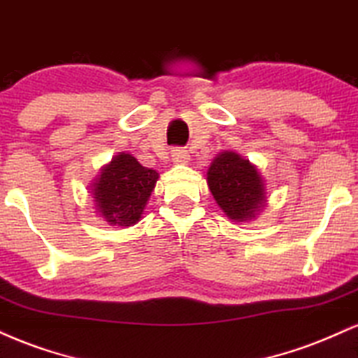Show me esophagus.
<instances>
[{"instance_id":"obj_1","label":"esophagus","mask_w":358,"mask_h":358,"mask_svg":"<svg viewBox=\"0 0 358 358\" xmlns=\"http://www.w3.org/2000/svg\"><path fill=\"white\" fill-rule=\"evenodd\" d=\"M172 161L176 164H186L189 162V152L182 147H176V149H172Z\"/></svg>"}]
</instances>
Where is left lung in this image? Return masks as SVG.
Masks as SVG:
<instances>
[{"mask_svg":"<svg viewBox=\"0 0 358 358\" xmlns=\"http://www.w3.org/2000/svg\"><path fill=\"white\" fill-rule=\"evenodd\" d=\"M208 186L226 216L250 221L266 203L264 184L256 167L236 152H221L208 171Z\"/></svg>","mask_w":358,"mask_h":358,"instance_id":"1","label":"left lung"}]
</instances>
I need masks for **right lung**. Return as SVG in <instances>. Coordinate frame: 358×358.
Masks as SVG:
<instances>
[{
  "instance_id": "1",
  "label": "right lung",
  "mask_w": 358,
  "mask_h": 358,
  "mask_svg": "<svg viewBox=\"0 0 358 358\" xmlns=\"http://www.w3.org/2000/svg\"><path fill=\"white\" fill-rule=\"evenodd\" d=\"M159 174L141 166L134 155L120 152L94 182L96 211L112 226H132L141 220Z\"/></svg>"
}]
</instances>
